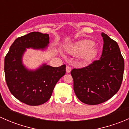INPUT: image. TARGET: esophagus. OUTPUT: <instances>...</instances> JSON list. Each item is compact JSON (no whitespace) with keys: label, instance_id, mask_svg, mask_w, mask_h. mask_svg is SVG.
<instances>
[{"label":"esophagus","instance_id":"1","mask_svg":"<svg viewBox=\"0 0 129 129\" xmlns=\"http://www.w3.org/2000/svg\"><path fill=\"white\" fill-rule=\"evenodd\" d=\"M71 70H72V69H71V67H69V66H68L66 67V72H67V74H69V73L71 72Z\"/></svg>","mask_w":129,"mask_h":129}]
</instances>
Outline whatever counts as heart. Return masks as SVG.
<instances>
[{"instance_id":"obj_1","label":"heart","mask_w":129,"mask_h":129,"mask_svg":"<svg viewBox=\"0 0 129 129\" xmlns=\"http://www.w3.org/2000/svg\"><path fill=\"white\" fill-rule=\"evenodd\" d=\"M67 51L74 56H80L84 63L92 61L97 54V50L90 40H81L67 48Z\"/></svg>"}]
</instances>
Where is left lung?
Here are the masks:
<instances>
[{"mask_svg":"<svg viewBox=\"0 0 129 129\" xmlns=\"http://www.w3.org/2000/svg\"><path fill=\"white\" fill-rule=\"evenodd\" d=\"M104 45L98 60L71 74L77 98L88 105H97L110 99L119 91L124 71V60L117 43L102 33Z\"/></svg>","mask_w":129,"mask_h":129,"instance_id":"left-lung-1","label":"left lung"}]
</instances>
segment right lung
Wrapping results in <instances>:
<instances>
[{
  "label": "right lung",
  "mask_w": 129,
  "mask_h": 129,
  "mask_svg": "<svg viewBox=\"0 0 129 129\" xmlns=\"http://www.w3.org/2000/svg\"><path fill=\"white\" fill-rule=\"evenodd\" d=\"M49 45V34L30 32L16 39L5 57V77L9 90L28 105H39L49 101L57 82L66 74L65 64L54 67L44 63L36 70H30L23 63L27 49L43 50Z\"/></svg>",
  "instance_id": "obj_1"
}]
</instances>
